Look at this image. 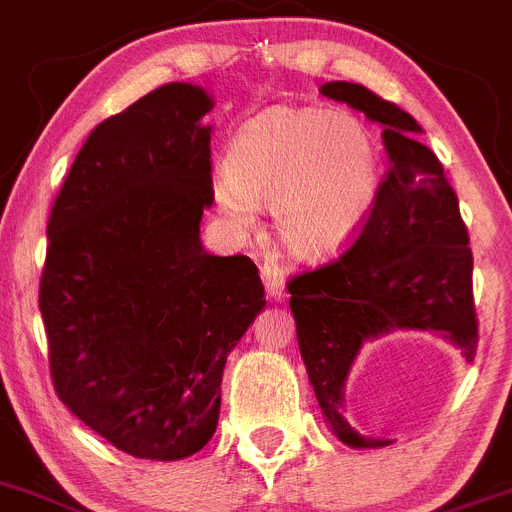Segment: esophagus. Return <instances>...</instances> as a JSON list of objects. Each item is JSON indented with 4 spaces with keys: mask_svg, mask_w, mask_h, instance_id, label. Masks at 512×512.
I'll list each match as a JSON object with an SVG mask.
<instances>
[{
    "mask_svg": "<svg viewBox=\"0 0 512 512\" xmlns=\"http://www.w3.org/2000/svg\"><path fill=\"white\" fill-rule=\"evenodd\" d=\"M260 275H262V283H265L267 296H273V298L285 296V275L278 265L265 262V265L260 267Z\"/></svg>",
    "mask_w": 512,
    "mask_h": 512,
    "instance_id": "1",
    "label": "esophagus"
}]
</instances>
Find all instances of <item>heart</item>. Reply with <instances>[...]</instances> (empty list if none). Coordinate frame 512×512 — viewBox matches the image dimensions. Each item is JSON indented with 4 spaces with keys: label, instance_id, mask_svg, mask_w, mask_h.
Returning <instances> with one entry per match:
<instances>
[{
    "label": "heart",
    "instance_id": "heart-1",
    "mask_svg": "<svg viewBox=\"0 0 512 512\" xmlns=\"http://www.w3.org/2000/svg\"><path fill=\"white\" fill-rule=\"evenodd\" d=\"M380 196V150L349 112L273 107L234 135L216 201L229 224L255 227L273 206L280 245L301 260H324L352 245Z\"/></svg>",
    "mask_w": 512,
    "mask_h": 512
}]
</instances>
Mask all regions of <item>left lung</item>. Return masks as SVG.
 Masks as SVG:
<instances>
[{"mask_svg":"<svg viewBox=\"0 0 512 512\" xmlns=\"http://www.w3.org/2000/svg\"><path fill=\"white\" fill-rule=\"evenodd\" d=\"M319 91L382 124L390 168L354 245L290 280V311L331 431L354 449H380L390 441L359 436L344 418V382L354 359L370 339L405 329L439 334L472 362L480 339L472 250L457 193L439 158L418 142L421 124L359 84L329 81Z\"/></svg>","mask_w":512,"mask_h":512,"instance_id":"obj_1","label":"left lung"}]
</instances>
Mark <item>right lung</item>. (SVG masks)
<instances>
[{
    "instance_id": "right-lung-1",
    "label": "right lung",
    "mask_w": 512,
    "mask_h": 512,
    "mask_svg": "<svg viewBox=\"0 0 512 512\" xmlns=\"http://www.w3.org/2000/svg\"><path fill=\"white\" fill-rule=\"evenodd\" d=\"M211 107L201 86L176 81L104 119L48 219L40 313L55 393L137 459L209 444L229 352L265 308L250 257L201 245Z\"/></svg>"
}]
</instances>
